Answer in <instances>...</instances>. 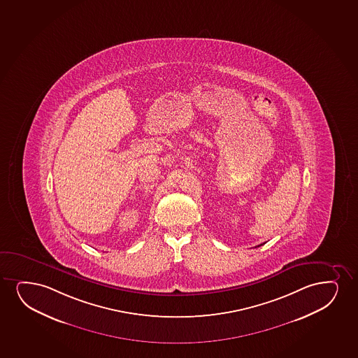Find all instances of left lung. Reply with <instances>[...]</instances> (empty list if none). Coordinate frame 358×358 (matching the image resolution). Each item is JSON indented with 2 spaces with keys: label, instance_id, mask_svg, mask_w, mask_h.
<instances>
[{
  "label": "left lung",
  "instance_id": "left-lung-1",
  "mask_svg": "<svg viewBox=\"0 0 358 358\" xmlns=\"http://www.w3.org/2000/svg\"><path fill=\"white\" fill-rule=\"evenodd\" d=\"M259 245H258V247H259Z\"/></svg>",
  "mask_w": 358,
  "mask_h": 358
}]
</instances>
